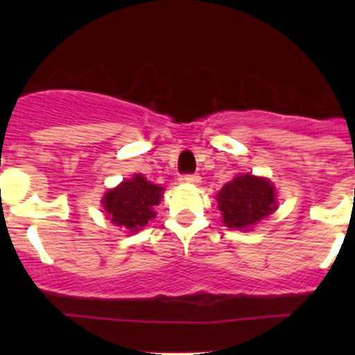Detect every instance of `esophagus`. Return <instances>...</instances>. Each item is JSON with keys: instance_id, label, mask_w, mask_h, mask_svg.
Segmentation results:
<instances>
[{"instance_id": "1", "label": "esophagus", "mask_w": 355, "mask_h": 355, "mask_svg": "<svg viewBox=\"0 0 355 355\" xmlns=\"http://www.w3.org/2000/svg\"><path fill=\"white\" fill-rule=\"evenodd\" d=\"M180 180L184 182V184H189V185H199L200 184L199 175H184Z\"/></svg>"}]
</instances>
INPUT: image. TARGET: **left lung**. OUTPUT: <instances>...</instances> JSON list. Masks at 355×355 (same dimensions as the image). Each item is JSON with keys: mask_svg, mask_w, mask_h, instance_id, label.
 Segmentation results:
<instances>
[{"mask_svg": "<svg viewBox=\"0 0 355 355\" xmlns=\"http://www.w3.org/2000/svg\"><path fill=\"white\" fill-rule=\"evenodd\" d=\"M223 225L234 230H249L278 207L277 191L268 178L239 173L216 194Z\"/></svg>", "mask_w": 355, "mask_h": 355, "instance_id": "left-lung-1", "label": "left lung"}]
</instances>
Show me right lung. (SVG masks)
Here are the masks:
<instances>
[{"mask_svg": "<svg viewBox=\"0 0 355 355\" xmlns=\"http://www.w3.org/2000/svg\"><path fill=\"white\" fill-rule=\"evenodd\" d=\"M163 191V187L151 184L144 175L135 173L130 180L110 189L101 204L111 223L125 228L128 234H135L156 218L155 206L159 204Z\"/></svg>", "mask_w": 355, "mask_h": 355, "instance_id": "right-lung-1", "label": "right lung"}]
</instances>
